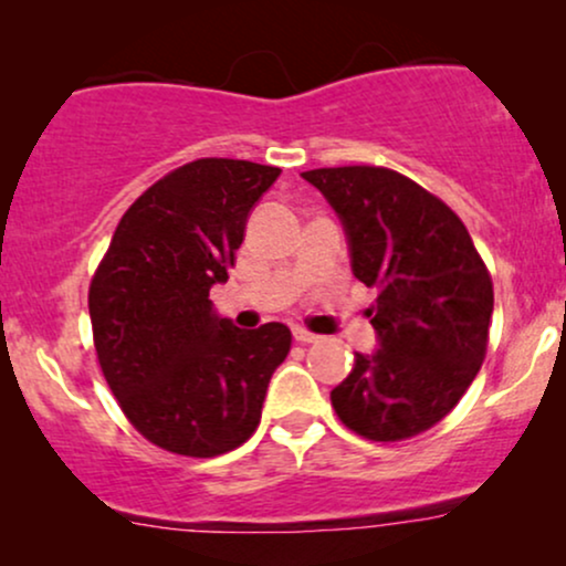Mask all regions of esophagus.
<instances>
[{
	"label": "esophagus",
	"mask_w": 566,
	"mask_h": 566,
	"mask_svg": "<svg viewBox=\"0 0 566 566\" xmlns=\"http://www.w3.org/2000/svg\"><path fill=\"white\" fill-rule=\"evenodd\" d=\"M292 335H295V340H297V343H316V340H319V335L308 333V329H303V327H295V329H292Z\"/></svg>",
	"instance_id": "1"
}]
</instances>
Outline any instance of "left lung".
Masks as SVG:
<instances>
[{
  "label": "left lung",
  "mask_w": 566,
  "mask_h": 566,
  "mask_svg": "<svg viewBox=\"0 0 566 566\" xmlns=\"http://www.w3.org/2000/svg\"><path fill=\"white\" fill-rule=\"evenodd\" d=\"M348 233L359 282L378 287L367 308L380 348L329 399L348 431L401 441L428 431L463 399L486 356L495 292L469 229L407 175L375 165L303 172Z\"/></svg>",
  "instance_id": "left-lung-1"
}]
</instances>
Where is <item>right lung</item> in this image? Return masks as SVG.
I'll list each match as a JSON object with an SVG mask.
<instances>
[{
  "mask_svg": "<svg viewBox=\"0 0 566 566\" xmlns=\"http://www.w3.org/2000/svg\"><path fill=\"white\" fill-rule=\"evenodd\" d=\"M279 167L193 159L129 205L90 282L97 365L140 437L186 458H216L255 433L292 333L239 329L212 314L252 205Z\"/></svg>",
  "mask_w": 566,
  "mask_h": 566,
  "instance_id": "add662e5",
  "label": "right lung"
}]
</instances>
